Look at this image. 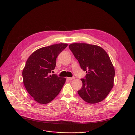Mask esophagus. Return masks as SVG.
I'll return each mask as SVG.
<instances>
[{
    "label": "esophagus",
    "mask_w": 135,
    "mask_h": 135,
    "mask_svg": "<svg viewBox=\"0 0 135 135\" xmlns=\"http://www.w3.org/2000/svg\"><path fill=\"white\" fill-rule=\"evenodd\" d=\"M74 78H75L74 76H73V77H71V78H67V79H68V80H71L74 79Z\"/></svg>",
    "instance_id": "34e87169"
}]
</instances>
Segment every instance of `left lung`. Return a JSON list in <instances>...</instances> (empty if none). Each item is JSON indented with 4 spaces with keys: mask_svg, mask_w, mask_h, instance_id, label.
Segmentation results:
<instances>
[{
    "mask_svg": "<svg viewBox=\"0 0 135 135\" xmlns=\"http://www.w3.org/2000/svg\"><path fill=\"white\" fill-rule=\"evenodd\" d=\"M69 49L85 71L82 88L78 91L85 102L96 103L104 100L113 86L114 69L107 52L101 47L85 43H73Z\"/></svg>",
    "mask_w": 135,
    "mask_h": 135,
    "instance_id": "1",
    "label": "left lung"
}]
</instances>
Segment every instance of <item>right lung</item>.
<instances>
[{
    "instance_id": "1",
    "label": "right lung",
    "mask_w": 135,
    "mask_h": 135,
    "mask_svg": "<svg viewBox=\"0 0 135 135\" xmlns=\"http://www.w3.org/2000/svg\"><path fill=\"white\" fill-rule=\"evenodd\" d=\"M68 46L60 43L42 47L33 53L23 70L24 86L37 102L46 104L60 93L66 79L51 74L56 66L57 56Z\"/></svg>"
}]
</instances>
